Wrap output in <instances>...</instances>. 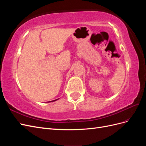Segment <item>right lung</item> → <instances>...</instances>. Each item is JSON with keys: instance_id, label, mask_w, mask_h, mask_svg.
Masks as SVG:
<instances>
[{"instance_id": "1", "label": "right lung", "mask_w": 146, "mask_h": 146, "mask_svg": "<svg viewBox=\"0 0 146 146\" xmlns=\"http://www.w3.org/2000/svg\"><path fill=\"white\" fill-rule=\"evenodd\" d=\"M56 100H58V99H56V100H52V101H50V102H54V101H56Z\"/></svg>"}]
</instances>
